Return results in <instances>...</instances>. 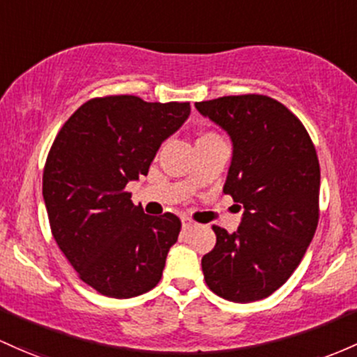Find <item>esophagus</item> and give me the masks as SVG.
Here are the masks:
<instances>
[{
	"label": "esophagus",
	"instance_id": "1",
	"mask_svg": "<svg viewBox=\"0 0 357 357\" xmlns=\"http://www.w3.org/2000/svg\"><path fill=\"white\" fill-rule=\"evenodd\" d=\"M183 229L185 230H190V229H193L195 227V222L191 220V218H188V217H183Z\"/></svg>",
	"mask_w": 357,
	"mask_h": 357
}]
</instances>
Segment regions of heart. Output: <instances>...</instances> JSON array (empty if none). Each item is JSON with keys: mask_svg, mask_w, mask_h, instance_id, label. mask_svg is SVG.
<instances>
[{"mask_svg": "<svg viewBox=\"0 0 357 357\" xmlns=\"http://www.w3.org/2000/svg\"><path fill=\"white\" fill-rule=\"evenodd\" d=\"M208 135H211V134H208ZM203 137H206V135H203Z\"/></svg>", "mask_w": 357, "mask_h": 357, "instance_id": "heart-1", "label": "heart"}]
</instances>
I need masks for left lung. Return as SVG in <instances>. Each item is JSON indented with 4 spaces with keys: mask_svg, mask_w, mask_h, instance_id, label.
Returning <instances> with one entry per match:
<instances>
[{
    "mask_svg": "<svg viewBox=\"0 0 357 357\" xmlns=\"http://www.w3.org/2000/svg\"><path fill=\"white\" fill-rule=\"evenodd\" d=\"M195 107L232 140L223 193L244 208L236 232L213 227L217 244L202 259L205 281L229 301L262 300L287 283L315 234V147L301 121L269 96H223Z\"/></svg>",
    "mask_w": 357,
    "mask_h": 357,
    "instance_id": "left-lung-1",
    "label": "left lung"
}]
</instances>
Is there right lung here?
<instances>
[{
  "label": "right lung",
  "instance_id": "right-lung-1",
  "mask_svg": "<svg viewBox=\"0 0 357 357\" xmlns=\"http://www.w3.org/2000/svg\"><path fill=\"white\" fill-rule=\"evenodd\" d=\"M190 113V103L178 101L95 98L70 115L50 147L42 195L52 236L101 295L139 296L162 276L181 222L172 213L146 215L125 186L147 176L160 144Z\"/></svg>",
  "mask_w": 357,
  "mask_h": 357
}]
</instances>
